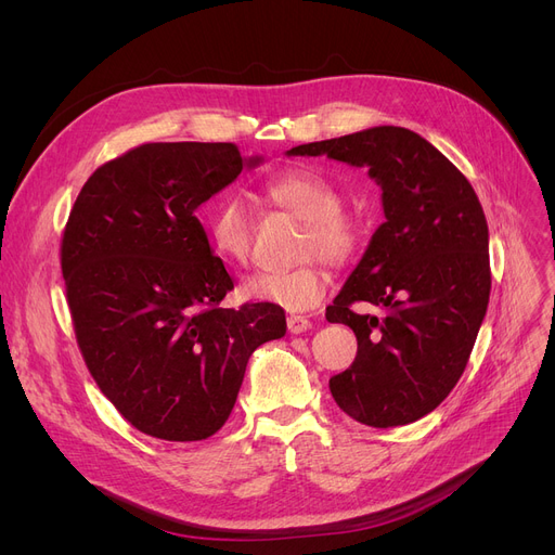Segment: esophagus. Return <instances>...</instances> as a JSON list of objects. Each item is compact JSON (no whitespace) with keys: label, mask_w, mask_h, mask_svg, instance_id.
I'll return each instance as SVG.
<instances>
[{"label":"esophagus","mask_w":555,"mask_h":555,"mask_svg":"<svg viewBox=\"0 0 555 555\" xmlns=\"http://www.w3.org/2000/svg\"><path fill=\"white\" fill-rule=\"evenodd\" d=\"M310 319L308 317H301V314H289L287 317V331L293 335H299V333H306L310 331Z\"/></svg>","instance_id":"34e87169"}]
</instances>
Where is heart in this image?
<instances>
[{"label": "heart", "instance_id": "heart-1", "mask_svg": "<svg viewBox=\"0 0 555 555\" xmlns=\"http://www.w3.org/2000/svg\"><path fill=\"white\" fill-rule=\"evenodd\" d=\"M266 195L306 222L301 254H319L333 266L351 262L362 245V224L341 209L339 189L308 168H293L274 175L266 184ZM207 236L214 254L229 266H243L251 245V218L247 204L236 193H222L209 204ZM331 274L319 258H308L287 270H260L241 285L243 297L272 304L289 312L314 308L326 297Z\"/></svg>", "mask_w": 555, "mask_h": 555}]
</instances>
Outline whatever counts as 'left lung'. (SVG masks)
<instances>
[{
  "instance_id": "1",
  "label": "left lung",
  "mask_w": 555,
  "mask_h": 555,
  "mask_svg": "<svg viewBox=\"0 0 555 555\" xmlns=\"http://www.w3.org/2000/svg\"><path fill=\"white\" fill-rule=\"evenodd\" d=\"M287 155L366 166L383 189L385 222L326 308L331 324L358 337L356 362L328 383L335 402L371 427L427 416L459 383L488 308V224L475 189L427 139L398 126Z\"/></svg>"
}]
</instances>
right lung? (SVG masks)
<instances>
[{
  "label": "right lung",
  "instance_id": "obj_1",
  "mask_svg": "<svg viewBox=\"0 0 555 555\" xmlns=\"http://www.w3.org/2000/svg\"><path fill=\"white\" fill-rule=\"evenodd\" d=\"M260 162L233 143H143L96 168L74 202L61 260L80 353L119 414L155 439H209L249 356L285 335L279 306H220L233 281L195 216Z\"/></svg>",
  "mask_w": 555,
  "mask_h": 555
}]
</instances>
